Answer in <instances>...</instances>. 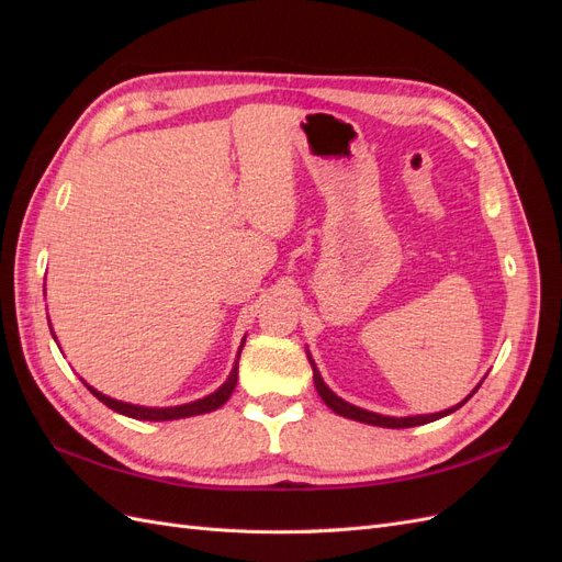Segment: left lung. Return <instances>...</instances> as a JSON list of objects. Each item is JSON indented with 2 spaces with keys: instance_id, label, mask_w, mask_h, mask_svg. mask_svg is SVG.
<instances>
[{
  "instance_id": "8db88e82",
  "label": "left lung",
  "mask_w": 562,
  "mask_h": 562,
  "mask_svg": "<svg viewBox=\"0 0 562 562\" xmlns=\"http://www.w3.org/2000/svg\"><path fill=\"white\" fill-rule=\"evenodd\" d=\"M314 366V363H312ZM314 384H316V391H318V396L326 401V405L330 407V411H335L337 415H342V417H349V419H356V422H363V424H372V427H386V429H407V427H419V424H429V422H434V419H440V417H446V415H450V413H454L457 407H462L469 398H464L462 403L459 405H454V407H450V411H446V413H436V415H417V417H384V415H378V413H368V411H361V407H356V405H351V403H347V401H342V398H337L333 391L323 384V380H321V375H318V370L314 368Z\"/></svg>"
}]
</instances>
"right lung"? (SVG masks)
Wrapping results in <instances>:
<instances>
[{
	"label": "right lung",
	"mask_w": 562,
	"mask_h": 562,
	"mask_svg": "<svg viewBox=\"0 0 562 562\" xmlns=\"http://www.w3.org/2000/svg\"><path fill=\"white\" fill-rule=\"evenodd\" d=\"M241 353V351H239ZM236 380H239V363L234 366L232 375L227 378V382L220 386L215 394L201 398V401H194V403H184V405H176V407H143V405H131V403H122V401H114L105 394H100V391H95L93 386H89L87 382V389L91 391V394L103 401L108 407H112L114 413H122L126 417H133V419H149V422H166V419H180V417H192V415H203V413H211V411H217L220 405L227 403V398L232 396V391L236 386Z\"/></svg>",
	"instance_id": "1"
}]
</instances>
